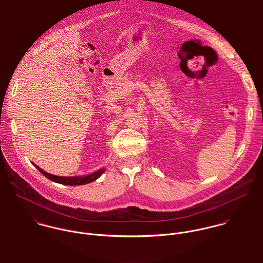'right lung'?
I'll use <instances>...</instances> for the list:
<instances>
[{"mask_svg":"<svg viewBox=\"0 0 263 263\" xmlns=\"http://www.w3.org/2000/svg\"><path fill=\"white\" fill-rule=\"evenodd\" d=\"M33 164V163H32ZM36 168L38 169V171L43 174L46 178H48L49 180L53 181V182H57V183H60V184H64V185H72V186H75V185H83V184H88L90 182H93L95 181L97 178H99L102 173L104 172V168L102 169H99L98 171L94 172V173H91V174H88L86 176H73V177H66V176H55V175H52V174H49L47 172H45L44 170H42L41 168H39L37 165L33 164Z\"/></svg>","mask_w":263,"mask_h":263,"instance_id":"add662e5","label":"right lung"}]
</instances>
